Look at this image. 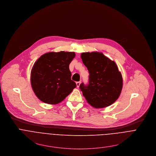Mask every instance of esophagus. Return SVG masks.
<instances>
[{
  "label": "esophagus",
  "mask_w": 156,
  "mask_h": 156,
  "mask_svg": "<svg viewBox=\"0 0 156 156\" xmlns=\"http://www.w3.org/2000/svg\"><path fill=\"white\" fill-rule=\"evenodd\" d=\"M80 84V82H76V85H77V87H79Z\"/></svg>",
  "instance_id": "esophagus-1"
}]
</instances>
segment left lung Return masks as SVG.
Masks as SVG:
<instances>
[{
	"label": "left lung",
	"mask_w": 156,
	"mask_h": 156,
	"mask_svg": "<svg viewBox=\"0 0 156 156\" xmlns=\"http://www.w3.org/2000/svg\"><path fill=\"white\" fill-rule=\"evenodd\" d=\"M83 64L89 72V84L80 85L87 103L95 108L111 105L119 98L123 88V77L114 61L101 52L82 53Z\"/></svg>",
	"instance_id": "1"
}]
</instances>
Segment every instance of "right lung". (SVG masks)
Masks as SVG:
<instances>
[{"mask_svg": "<svg viewBox=\"0 0 156 156\" xmlns=\"http://www.w3.org/2000/svg\"><path fill=\"white\" fill-rule=\"evenodd\" d=\"M75 56L74 52H48L34 63L30 82L39 100L47 104L56 105L76 87L69 68Z\"/></svg>", "mask_w": 156, "mask_h": 156, "instance_id": "add662e5", "label": "right lung"}]
</instances>
